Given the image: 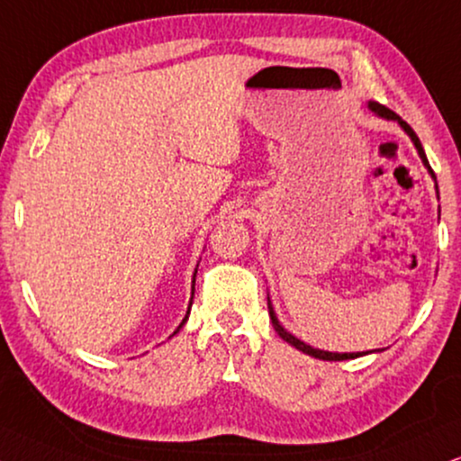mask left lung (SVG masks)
<instances>
[{"mask_svg": "<svg viewBox=\"0 0 461 461\" xmlns=\"http://www.w3.org/2000/svg\"><path fill=\"white\" fill-rule=\"evenodd\" d=\"M370 110H372V113H376L378 116H385V119H393V121H398V123H400L402 127H404V131L409 133V136L412 138V142H415V147H417V150H419V157H421L425 166H428V159H425V153H423V147H421V142H419L417 133L412 131V127H411L409 123H406V121H402L400 116L393 113V110L385 108V106H383V104L370 102ZM428 170L432 172V167L428 166ZM267 308H270V319H272V325H274V330L278 331V336H281L283 340H287L289 345H294L295 348H300V351H304V353H308V355H312V357H319V359H328V361H342V359H353V357H359V353H328V351H319V348H312V347L304 345V342L298 340V338H294V336L289 334V331H285V330H283V325L278 323L276 314H274V311H272L270 302H267Z\"/></svg>", "mask_w": 461, "mask_h": 461, "instance_id": "8db88e82", "label": "left lung"}]
</instances>
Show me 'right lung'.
<instances>
[{"instance_id":"add662e5","label":"right lung","mask_w":461,"mask_h":461,"mask_svg":"<svg viewBox=\"0 0 461 461\" xmlns=\"http://www.w3.org/2000/svg\"><path fill=\"white\" fill-rule=\"evenodd\" d=\"M187 314H189V312H187ZM185 321H187V317H185V319H183V323H185ZM183 323H180V325H178V330H180V328H183ZM174 334H176V331H174Z\"/></svg>"}]
</instances>
